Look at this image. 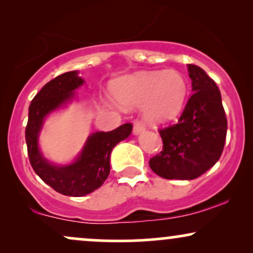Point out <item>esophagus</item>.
<instances>
[{"label":"esophagus","mask_w":253,"mask_h":253,"mask_svg":"<svg viewBox=\"0 0 253 253\" xmlns=\"http://www.w3.org/2000/svg\"><path fill=\"white\" fill-rule=\"evenodd\" d=\"M144 130H145L144 125L141 123H139V121H135L134 125H133V134L139 135V134H141Z\"/></svg>","instance_id":"esophagus-1"}]
</instances>
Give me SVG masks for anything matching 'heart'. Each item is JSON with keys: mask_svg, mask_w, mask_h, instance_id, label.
Listing matches in <instances>:
<instances>
[{"mask_svg": "<svg viewBox=\"0 0 253 253\" xmlns=\"http://www.w3.org/2000/svg\"><path fill=\"white\" fill-rule=\"evenodd\" d=\"M115 97L126 108L140 107L152 125L169 123L179 115L188 97V83L176 70L141 71L115 84Z\"/></svg>", "mask_w": 253, "mask_h": 253, "instance_id": "b5f03b06", "label": "heart"}]
</instances>
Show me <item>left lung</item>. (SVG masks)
Returning <instances> with one entry per match:
<instances>
[{
    "label": "left lung",
    "mask_w": 253,
    "mask_h": 253,
    "mask_svg": "<svg viewBox=\"0 0 253 253\" xmlns=\"http://www.w3.org/2000/svg\"><path fill=\"white\" fill-rule=\"evenodd\" d=\"M191 96L178 123L159 129L163 151L150 159L153 172L167 179H194L219 161L227 120L216 83L203 69L188 64Z\"/></svg>",
    "instance_id": "1"
}]
</instances>
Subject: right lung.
<instances>
[{
    "label": "right lung",
    "instance_id": "obj_1",
    "mask_svg": "<svg viewBox=\"0 0 253 253\" xmlns=\"http://www.w3.org/2000/svg\"><path fill=\"white\" fill-rule=\"evenodd\" d=\"M78 71H69L50 81L32 100L26 126V144L33 170L46 184L59 194L80 197L98 189L110 171V153L128 138L132 125L125 124L110 132H95L86 138L82 151L70 164L51 163L39 147V135L45 119L74 101L75 90L83 85Z\"/></svg>",
    "mask_w": 253,
    "mask_h": 253
}]
</instances>
